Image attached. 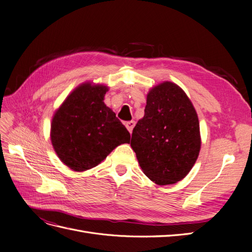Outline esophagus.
<instances>
[{"mask_svg":"<svg viewBox=\"0 0 252 252\" xmlns=\"http://www.w3.org/2000/svg\"><path fill=\"white\" fill-rule=\"evenodd\" d=\"M126 126L128 132L132 133V132H133V128H134V126H135V122H127V123L126 124Z\"/></svg>","mask_w":252,"mask_h":252,"instance_id":"obj_1","label":"esophagus"}]
</instances>
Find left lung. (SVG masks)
<instances>
[{
  "instance_id": "8db88e82",
  "label": "left lung",
  "mask_w": 252,
  "mask_h": 252,
  "mask_svg": "<svg viewBox=\"0 0 252 252\" xmlns=\"http://www.w3.org/2000/svg\"><path fill=\"white\" fill-rule=\"evenodd\" d=\"M144 112L130 140L142 171L158 185L182 180L201 149L199 118L191 101L180 86L163 81L148 92Z\"/></svg>"
}]
</instances>
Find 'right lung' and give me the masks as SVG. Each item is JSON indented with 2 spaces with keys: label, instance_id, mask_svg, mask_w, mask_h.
I'll list each match as a JSON object with an SVG mask.
<instances>
[{
  "label": "right lung",
  "instance_id": "obj_1",
  "mask_svg": "<svg viewBox=\"0 0 252 252\" xmlns=\"http://www.w3.org/2000/svg\"><path fill=\"white\" fill-rule=\"evenodd\" d=\"M109 87L91 81L76 87L53 114L50 140L63 163L84 172L102 162L130 135L104 103Z\"/></svg>",
  "mask_w": 252,
  "mask_h": 252
}]
</instances>
